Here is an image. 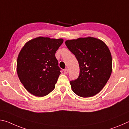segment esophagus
Masks as SVG:
<instances>
[{
  "label": "esophagus",
  "instance_id": "34e87169",
  "mask_svg": "<svg viewBox=\"0 0 129 129\" xmlns=\"http://www.w3.org/2000/svg\"><path fill=\"white\" fill-rule=\"evenodd\" d=\"M68 69H64V74H65V75H67V74L68 73Z\"/></svg>",
  "mask_w": 129,
  "mask_h": 129
}]
</instances>
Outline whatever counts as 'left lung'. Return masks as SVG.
Instances as JSON below:
<instances>
[{
    "mask_svg": "<svg viewBox=\"0 0 129 129\" xmlns=\"http://www.w3.org/2000/svg\"><path fill=\"white\" fill-rule=\"evenodd\" d=\"M65 44L79 64L80 75L70 81L73 92L81 97H92L101 91L112 72V58L103 41L88 37L67 40Z\"/></svg>",
    "mask_w": 129,
    "mask_h": 129,
    "instance_id": "left-lung-1",
    "label": "left lung"
}]
</instances>
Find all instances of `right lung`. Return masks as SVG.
<instances>
[{
    "instance_id": "1",
    "label": "right lung",
    "mask_w": 129,
    "mask_h": 129,
    "mask_svg": "<svg viewBox=\"0 0 129 129\" xmlns=\"http://www.w3.org/2000/svg\"><path fill=\"white\" fill-rule=\"evenodd\" d=\"M63 41L62 39L38 37L26 43L19 52L17 73L30 94L44 97L55 88L61 73L55 53Z\"/></svg>"
}]
</instances>
